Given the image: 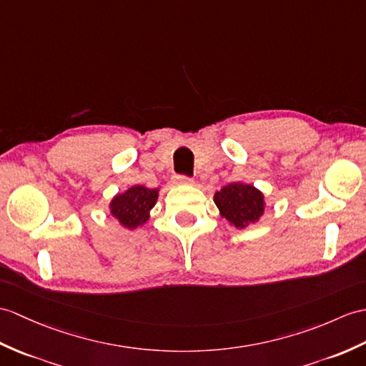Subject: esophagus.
<instances>
[{"instance_id":"obj_1","label":"esophagus","mask_w":366,"mask_h":366,"mask_svg":"<svg viewBox=\"0 0 366 366\" xmlns=\"http://www.w3.org/2000/svg\"><path fill=\"white\" fill-rule=\"evenodd\" d=\"M173 181L174 184H192L193 179L190 176H185V174H176L173 176Z\"/></svg>"}]
</instances>
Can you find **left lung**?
Here are the masks:
<instances>
[{
	"label": "left lung",
	"mask_w": 366,
	"mask_h": 366,
	"mask_svg": "<svg viewBox=\"0 0 366 366\" xmlns=\"http://www.w3.org/2000/svg\"><path fill=\"white\" fill-rule=\"evenodd\" d=\"M219 214L235 227L256 223L263 214V194L252 185L232 182L215 193Z\"/></svg>",
	"instance_id": "1"
}]
</instances>
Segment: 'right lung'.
I'll return each instance as SVG.
<instances>
[{"instance_id": "add662e5", "label": "right lung", "mask_w": 366, "mask_h": 366, "mask_svg": "<svg viewBox=\"0 0 366 366\" xmlns=\"http://www.w3.org/2000/svg\"><path fill=\"white\" fill-rule=\"evenodd\" d=\"M156 199L157 190L135 185L124 193L117 194L110 202V212L124 227L135 229L147 222L149 210L156 204Z\"/></svg>"}]
</instances>
